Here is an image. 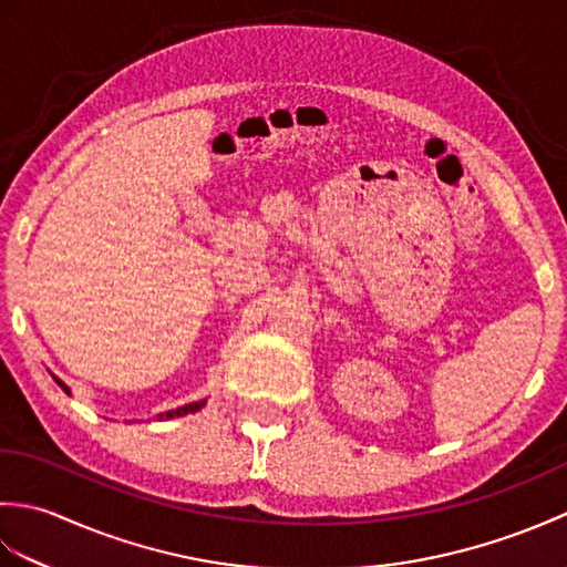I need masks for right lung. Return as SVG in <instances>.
I'll return each mask as SVG.
<instances>
[{"label":"right lung","instance_id":"obj_1","mask_svg":"<svg viewBox=\"0 0 567 567\" xmlns=\"http://www.w3.org/2000/svg\"><path fill=\"white\" fill-rule=\"evenodd\" d=\"M55 382L60 384V388H63L65 392H70L68 390V384H63V382H60L58 378H55ZM204 406V402H192V404H185V406H179V409H175V412H167L165 414V419H173V416H185V414H192V412H197V409H202Z\"/></svg>","mask_w":567,"mask_h":567}]
</instances>
